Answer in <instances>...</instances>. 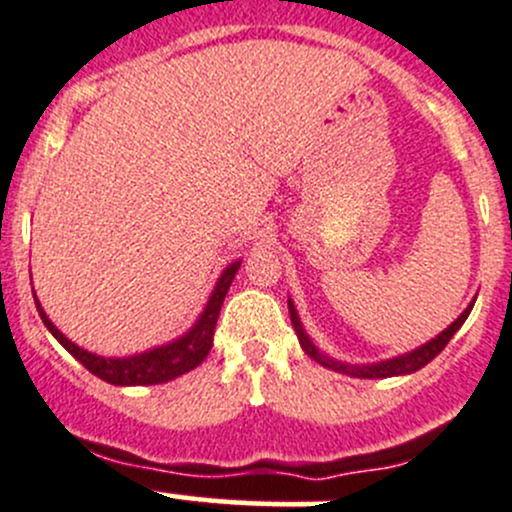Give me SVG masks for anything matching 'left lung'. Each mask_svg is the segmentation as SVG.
I'll return each mask as SVG.
<instances>
[{
    "label": "left lung",
    "mask_w": 512,
    "mask_h": 512,
    "mask_svg": "<svg viewBox=\"0 0 512 512\" xmlns=\"http://www.w3.org/2000/svg\"><path fill=\"white\" fill-rule=\"evenodd\" d=\"M470 308H473V306L465 308V311L460 313V316H458V321L450 323V326L445 328V331L440 333L438 338H433V341L426 343V346L416 348V351H413V353H406V356L391 358V361L376 363V366H343V363H336V361H331V358L323 356V353H318V348L313 346V343L308 341L306 333H303L301 321H298L296 308H293V303L288 301V313H291V323H293V328H296L298 341H301L303 351H306L308 356L313 358V361L321 363V366H328V368H333V371L346 373V376H356V378H388V376H403V373H413V371H418V368H423V366H426V363L433 361V358L438 356V353L443 351L445 346H448L450 338L455 336V331H458V328L463 326V323H465V318H468Z\"/></svg>",
    "instance_id": "1"
}]
</instances>
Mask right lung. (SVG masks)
<instances>
[{
	"instance_id": "1",
	"label": "right lung",
	"mask_w": 512,
	"mask_h": 512,
	"mask_svg": "<svg viewBox=\"0 0 512 512\" xmlns=\"http://www.w3.org/2000/svg\"><path fill=\"white\" fill-rule=\"evenodd\" d=\"M239 266L241 263L236 261L226 268L224 276L216 283L214 293H211L209 306L201 313L199 323H196L184 338L169 343V346L154 348V351L139 353V356L131 358H101L84 351V348L74 346L69 338H64V333H59L57 328H54V323L49 321L47 313L42 311L37 298H34V301H37L39 316H42L44 326H47L49 331H52V336L57 338L79 363H82L86 371H91L94 376H99L101 381L111 383V386H156V383H166L171 381V378L194 371V368L209 356L211 343H214V328L216 321H219V311L221 306H224L226 291H229Z\"/></svg>"
}]
</instances>
